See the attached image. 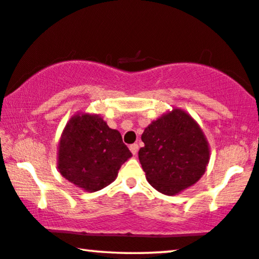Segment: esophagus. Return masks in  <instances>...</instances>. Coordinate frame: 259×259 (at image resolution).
Instances as JSON below:
<instances>
[{"label":"esophagus","instance_id":"1","mask_svg":"<svg viewBox=\"0 0 259 259\" xmlns=\"http://www.w3.org/2000/svg\"><path fill=\"white\" fill-rule=\"evenodd\" d=\"M129 149H130V151H132V153H133V155H136L137 151H139V144H137V143L132 144V146L129 147Z\"/></svg>","mask_w":259,"mask_h":259}]
</instances>
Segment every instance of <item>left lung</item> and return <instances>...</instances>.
<instances>
[{"label":"left lung","instance_id":"left-lung-1","mask_svg":"<svg viewBox=\"0 0 259 259\" xmlns=\"http://www.w3.org/2000/svg\"><path fill=\"white\" fill-rule=\"evenodd\" d=\"M139 158L149 184L177 195L200 180L209 161V146L195 119L175 108L153 120L141 137Z\"/></svg>","mask_w":259,"mask_h":259}]
</instances>
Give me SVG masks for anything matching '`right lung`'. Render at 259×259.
I'll return each mask as SVG.
<instances>
[{
    "mask_svg": "<svg viewBox=\"0 0 259 259\" xmlns=\"http://www.w3.org/2000/svg\"><path fill=\"white\" fill-rule=\"evenodd\" d=\"M132 156L118 130L99 115L79 112L61 134L57 164L66 180L92 193L115 181L120 165Z\"/></svg>",
    "mask_w": 259,
    "mask_h": 259,
    "instance_id": "right-lung-1",
    "label": "right lung"
}]
</instances>
